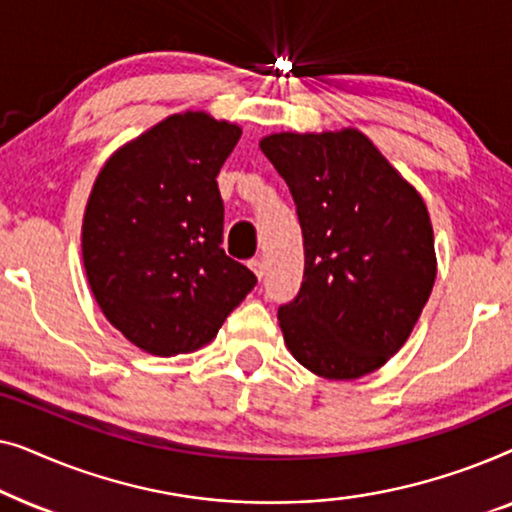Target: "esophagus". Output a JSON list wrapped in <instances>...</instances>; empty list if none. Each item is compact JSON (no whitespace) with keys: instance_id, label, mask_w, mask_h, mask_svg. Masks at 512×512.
<instances>
[{"instance_id":"1","label":"esophagus","mask_w":512,"mask_h":512,"mask_svg":"<svg viewBox=\"0 0 512 512\" xmlns=\"http://www.w3.org/2000/svg\"><path fill=\"white\" fill-rule=\"evenodd\" d=\"M249 268L254 270V275L261 279L265 275V265H263V258H251L249 261Z\"/></svg>"}]
</instances>
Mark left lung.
I'll use <instances>...</instances> for the list:
<instances>
[{"label": "left lung", "mask_w": 512, "mask_h": 512, "mask_svg": "<svg viewBox=\"0 0 512 512\" xmlns=\"http://www.w3.org/2000/svg\"><path fill=\"white\" fill-rule=\"evenodd\" d=\"M261 151L303 230V284L277 312L286 347L328 380L373 373L410 338L436 282L422 195L354 128L277 132Z\"/></svg>", "instance_id": "obj_1"}]
</instances>
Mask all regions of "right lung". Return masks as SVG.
<instances>
[{
  "label": "right lung",
  "instance_id": "right-lung-1",
  "mask_svg": "<svg viewBox=\"0 0 512 512\" xmlns=\"http://www.w3.org/2000/svg\"><path fill=\"white\" fill-rule=\"evenodd\" d=\"M240 135L205 111L174 114L97 174L81 235L88 284L109 324L144 352L207 345L256 286L221 249L216 177Z\"/></svg>",
  "mask_w": 512,
  "mask_h": 512
}]
</instances>
